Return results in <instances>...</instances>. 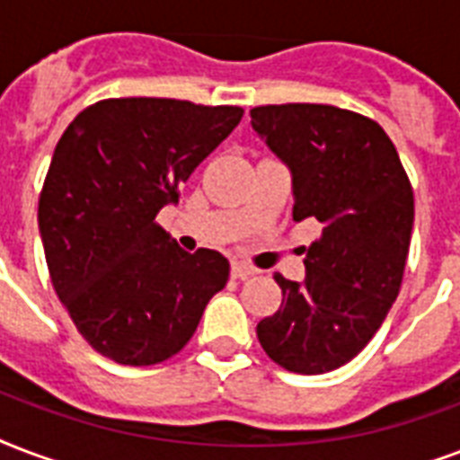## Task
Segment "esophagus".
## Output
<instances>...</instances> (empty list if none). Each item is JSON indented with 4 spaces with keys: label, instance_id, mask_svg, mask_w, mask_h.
I'll use <instances>...</instances> for the list:
<instances>
[{
    "label": "esophagus",
    "instance_id": "esophagus-1",
    "mask_svg": "<svg viewBox=\"0 0 460 460\" xmlns=\"http://www.w3.org/2000/svg\"><path fill=\"white\" fill-rule=\"evenodd\" d=\"M231 275L236 277V279H245V277L255 275V270L251 265H245V262H234L231 265Z\"/></svg>",
    "mask_w": 460,
    "mask_h": 460
}]
</instances>
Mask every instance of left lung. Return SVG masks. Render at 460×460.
<instances>
[{
    "label": "left lung",
    "mask_w": 460,
    "mask_h": 460,
    "mask_svg": "<svg viewBox=\"0 0 460 460\" xmlns=\"http://www.w3.org/2000/svg\"><path fill=\"white\" fill-rule=\"evenodd\" d=\"M251 125L292 171L294 219L321 222L306 277L275 275L282 306L258 323V340L287 371L325 374L362 352L401 292L412 185L384 128L345 108L258 105Z\"/></svg>",
    "instance_id": "obj_1"
}]
</instances>
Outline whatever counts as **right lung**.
Returning a JSON list of instances; mask_svg holds the SVG:
<instances>
[{"mask_svg":"<svg viewBox=\"0 0 460 460\" xmlns=\"http://www.w3.org/2000/svg\"><path fill=\"white\" fill-rule=\"evenodd\" d=\"M241 118L238 105L108 98L59 137L38 199L45 261L76 331L108 359L178 355L226 285L229 261L185 253L156 215Z\"/></svg>","mask_w":460,"mask_h":460,"instance_id":"1","label":"right lung"}]
</instances>
